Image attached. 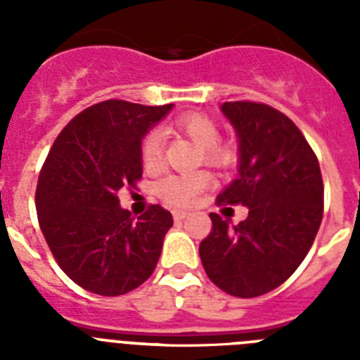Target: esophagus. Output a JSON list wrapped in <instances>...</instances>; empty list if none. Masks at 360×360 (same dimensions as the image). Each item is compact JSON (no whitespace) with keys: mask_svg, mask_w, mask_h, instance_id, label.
I'll use <instances>...</instances> for the list:
<instances>
[{"mask_svg":"<svg viewBox=\"0 0 360 360\" xmlns=\"http://www.w3.org/2000/svg\"><path fill=\"white\" fill-rule=\"evenodd\" d=\"M187 216L186 211H173V218L174 221H180V219H184Z\"/></svg>","mask_w":360,"mask_h":360,"instance_id":"1","label":"esophagus"}]
</instances>
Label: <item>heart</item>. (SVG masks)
<instances>
[{"label": "heart", "instance_id": "obj_1", "mask_svg": "<svg viewBox=\"0 0 360 360\" xmlns=\"http://www.w3.org/2000/svg\"><path fill=\"white\" fill-rule=\"evenodd\" d=\"M173 128L202 148V158L205 164L212 165L216 169H229L236 164V148L231 142L219 139L218 124L211 117L203 113H187L174 120ZM162 157H164V135L158 129H151L144 136L141 146L142 164L146 169H158ZM209 184L211 176L207 171L167 174L157 184L155 191L164 202L176 207H187Z\"/></svg>", "mask_w": 360, "mask_h": 360}]
</instances>
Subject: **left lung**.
Segmentation results:
<instances>
[{
  "label": "left lung",
  "instance_id": "obj_1",
  "mask_svg": "<svg viewBox=\"0 0 360 360\" xmlns=\"http://www.w3.org/2000/svg\"><path fill=\"white\" fill-rule=\"evenodd\" d=\"M240 139V176L218 205H245L234 227L211 212L200 243L209 279L234 297H257L287 281L319 231L324 189L319 160L299 128L276 108L234 101L221 106Z\"/></svg>",
  "mask_w": 360,
  "mask_h": 360
}]
</instances>
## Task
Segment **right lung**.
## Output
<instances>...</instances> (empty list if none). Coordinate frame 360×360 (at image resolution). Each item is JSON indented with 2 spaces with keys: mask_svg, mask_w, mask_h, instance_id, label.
<instances>
[{
  "mask_svg": "<svg viewBox=\"0 0 360 360\" xmlns=\"http://www.w3.org/2000/svg\"><path fill=\"white\" fill-rule=\"evenodd\" d=\"M171 106L103 101L73 117L50 148L37 178V219L57 265L84 290L128 294L157 266L173 216L149 205L135 219L117 193L136 187L142 139Z\"/></svg>",
  "mask_w": 360,
  "mask_h": 360,
  "instance_id": "right-lung-1",
  "label": "right lung"
}]
</instances>
